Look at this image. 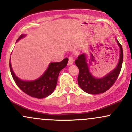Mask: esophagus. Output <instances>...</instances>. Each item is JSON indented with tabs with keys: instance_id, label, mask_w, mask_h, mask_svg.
<instances>
[{
	"instance_id": "1",
	"label": "esophagus",
	"mask_w": 132,
	"mask_h": 132,
	"mask_svg": "<svg viewBox=\"0 0 132 132\" xmlns=\"http://www.w3.org/2000/svg\"><path fill=\"white\" fill-rule=\"evenodd\" d=\"M74 63V59L72 56L69 57V61H68V65H72Z\"/></svg>"
}]
</instances>
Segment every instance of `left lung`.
<instances>
[{"mask_svg":"<svg viewBox=\"0 0 132 132\" xmlns=\"http://www.w3.org/2000/svg\"><path fill=\"white\" fill-rule=\"evenodd\" d=\"M116 40L120 50L119 62L114 69L102 78H96L92 75L89 69L86 53L79 56L78 59L75 61L76 65L79 69L78 78V84L84 92L90 94L104 93L109 89L116 82L121 71L123 60V52L122 45L117 38Z\"/></svg>","mask_w":132,"mask_h":132,"instance_id":"1","label":"left lung"}]
</instances>
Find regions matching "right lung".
<instances>
[{
    "label": "right lung",
    "mask_w": 132,
    "mask_h": 132,
    "mask_svg": "<svg viewBox=\"0 0 132 132\" xmlns=\"http://www.w3.org/2000/svg\"><path fill=\"white\" fill-rule=\"evenodd\" d=\"M25 36V34H22L16 42L23 38ZM68 62V57L64 58L61 62H51L43 75L32 81H25L16 76L12 68L10 58L9 66L13 80L22 91L33 97L43 99L49 96L54 91L56 87L59 74L63 68L66 67Z\"/></svg>",
    "instance_id": "1"
}]
</instances>
